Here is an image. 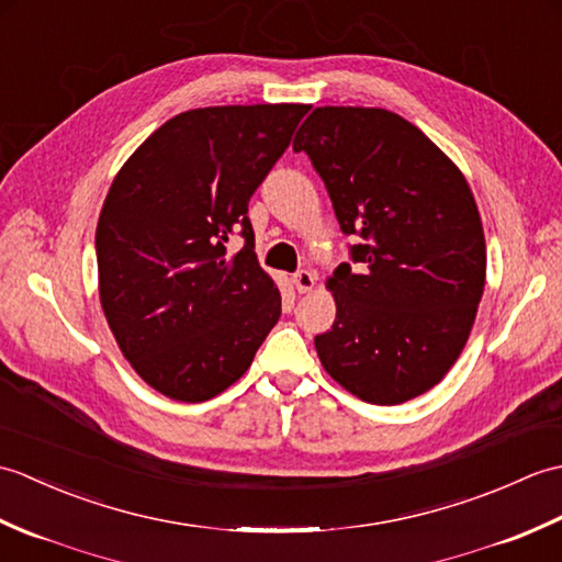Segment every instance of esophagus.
Listing matches in <instances>:
<instances>
[{"label": "esophagus", "mask_w": 562, "mask_h": 562, "mask_svg": "<svg viewBox=\"0 0 562 562\" xmlns=\"http://www.w3.org/2000/svg\"><path fill=\"white\" fill-rule=\"evenodd\" d=\"M314 282H316L314 272H308V270H296L292 274V284L296 288V292H308L314 288Z\"/></svg>", "instance_id": "esophagus-1"}]
</instances>
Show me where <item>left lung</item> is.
Wrapping results in <instances>:
<instances>
[{
  "mask_svg": "<svg viewBox=\"0 0 562 562\" xmlns=\"http://www.w3.org/2000/svg\"><path fill=\"white\" fill-rule=\"evenodd\" d=\"M304 151L345 236L328 280L336 321L314 338L342 389L396 405L439 384L461 355L485 288V238L463 173L384 109L326 105L302 123Z\"/></svg>",
  "mask_w": 562,
  "mask_h": 562,
  "instance_id": "left-lung-1",
  "label": "left lung"
}]
</instances>
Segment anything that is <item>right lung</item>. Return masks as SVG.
<instances>
[{
	"label": "right lung",
	"mask_w": 562,
	"mask_h": 562,
	"mask_svg": "<svg viewBox=\"0 0 562 562\" xmlns=\"http://www.w3.org/2000/svg\"><path fill=\"white\" fill-rule=\"evenodd\" d=\"M306 111H186L142 142L105 195L97 226L103 314L127 362L164 396H217L278 324L282 300L254 254L248 200ZM234 235L245 246L229 257Z\"/></svg>",
	"instance_id": "right-lung-1"
}]
</instances>
